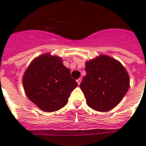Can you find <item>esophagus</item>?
<instances>
[{"label":"esophagus","instance_id":"esophagus-1","mask_svg":"<svg viewBox=\"0 0 146 146\" xmlns=\"http://www.w3.org/2000/svg\"><path fill=\"white\" fill-rule=\"evenodd\" d=\"M76 82H77L78 85H80V82H81V79H78V80H76Z\"/></svg>","mask_w":146,"mask_h":146}]
</instances>
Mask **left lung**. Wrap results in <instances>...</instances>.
<instances>
[{
  "instance_id": "obj_1",
  "label": "left lung",
  "mask_w": 146,
  "mask_h": 146,
  "mask_svg": "<svg viewBox=\"0 0 146 146\" xmlns=\"http://www.w3.org/2000/svg\"><path fill=\"white\" fill-rule=\"evenodd\" d=\"M85 70L86 75L80 86L87 104L101 112L117 106L129 88V77L124 66L103 54L87 61Z\"/></svg>"
}]
</instances>
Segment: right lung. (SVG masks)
I'll return each mask as SVG.
<instances>
[{"label": "right lung", "mask_w": 146, "mask_h": 146, "mask_svg": "<svg viewBox=\"0 0 146 146\" xmlns=\"http://www.w3.org/2000/svg\"><path fill=\"white\" fill-rule=\"evenodd\" d=\"M26 95L42 111L53 112L64 107L77 86L60 57L44 54L35 58L23 78Z\"/></svg>", "instance_id": "right-lung-1"}]
</instances>
